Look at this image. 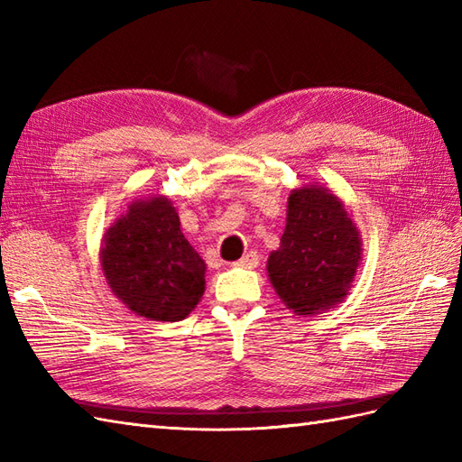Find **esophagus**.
Returning <instances> with one entry per match:
<instances>
[{
    "instance_id": "obj_1",
    "label": "esophagus",
    "mask_w": 462,
    "mask_h": 462,
    "mask_svg": "<svg viewBox=\"0 0 462 462\" xmlns=\"http://www.w3.org/2000/svg\"><path fill=\"white\" fill-rule=\"evenodd\" d=\"M257 263H259L257 252H247V254H244V257L238 259V262H236L234 265L244 267V269H254V267H257Z\"/></svg>"
}]
</instances>
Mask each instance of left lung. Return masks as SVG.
I'll return each mask as SVG.
<instances>
[{"instance_id": "obj_1", "label": "left lung", "mask_w": 462, "mask_h": 462, "mask_svg": "<svg viewBox=\"0 0 462 462\" xmlns=\"http://www.w3.org/2000/svg\"><path fill=\"white\" fill-rule=\"evenodd\" d=\"M363 240L344 200L324 185H300L287 200L281 245L267 277L297 316H316L347 297L363 262Z\"/></svg>"}]
</instances>
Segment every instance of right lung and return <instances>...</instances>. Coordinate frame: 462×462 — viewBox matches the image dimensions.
Returning <instances> with one entry per match:
<instances>
[{"mask_svg":"<svg viewBox=\"0 0 462 462\" xmlns=\"http://www.w3.org/2000/svg\"><path fill=\"white\" fill-rule=\"evenodd\" d=\"M99 259L115 297L148 320H183L205 294L207 263L165 195L133 200L105 230Z\"/></svg>","mask_w":462,"mask_h":462,"instance_id":"1","label":"right lung"}]
</instances>
